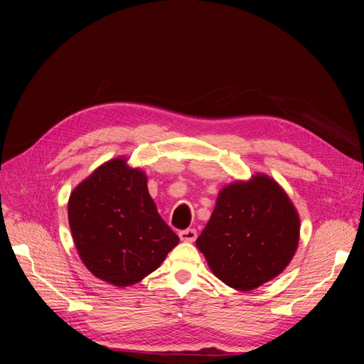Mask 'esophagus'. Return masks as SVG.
<instances>
[{
    "label": "esophagus",
    "mask_w": 364,
    "mask_h": 364,
    "mask_svg": "<svg viewBox=\"0 0 364 364\" xmlns=\"http://www.w3.org/2000/svg\"><path fill=\"white\" fill-rule=\"evenodd\" d=\"M179 238L182 241H188V243H193L197 238V231L194 228H188V230H182L179 232Z\"/></svg>",
    "instance_id": "esophagus-1"
}]
</instances>
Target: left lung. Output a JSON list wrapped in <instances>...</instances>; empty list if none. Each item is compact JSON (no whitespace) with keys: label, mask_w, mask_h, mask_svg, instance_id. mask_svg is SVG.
Wrapping results in <instances>:
<instances>
[{"label":"left lung","mask_w":364,"mask_h":364,"mask_svg":"<svg viewBox=\"0 0 364 364\" xmlns=\"http://www.w3.org/2000/svg\"><path fill=\"white\" fill-rule=\"evenodd\" d=\"M299 216L280 185L265 175L225 186L196 245L220 282L253 290L291 261Z\"/></svg>","instance_id":"obj_1"}]
</instances>
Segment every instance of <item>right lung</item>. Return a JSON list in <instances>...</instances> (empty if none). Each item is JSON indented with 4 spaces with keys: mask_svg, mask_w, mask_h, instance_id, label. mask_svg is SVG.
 Masks as SVG:
<instances>
[{
    "mask_svg": "<svg viewBox=\"0 0 364 364\" xmlns=\"http://www.w3.org/2000/svg\"><path fill=\"white\" fill-rule=\"evenodd\" d=\"M68 219L82 264L117 287L139 283L179 243L157 212L145 173L124 159L102 164L74 189Z\"/></svg>",
    "mask_w": 364,
    "mask_h": 364,
    "instance_id": "obj_1",
    "label": "right lung"
}]
</instances>
